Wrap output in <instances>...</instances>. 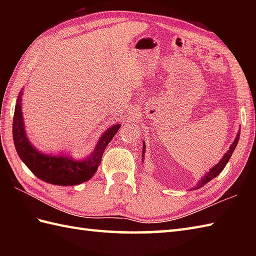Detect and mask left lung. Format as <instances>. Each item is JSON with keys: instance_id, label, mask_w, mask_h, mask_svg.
<instances>
[{"instance_id": "obj_1", "label": "left lung", "mask_w": 256, "mask_h": 256, "mask_svg": "<svg viewBox=\"0 0 256 256\" xmlns=\"http://www.w3.org/2000/svg\"><path fill=\"white\" fill-rule=\"evenodd\" d=\"M240 130H238V134H236V138H234V140H233V143L230 145V148H229V150H228V152L226 153L224 155V157H222V158L220 160V162H218V164L216 165H214V167L211 168V170L208 172H206L204 174V176L200 179V180L198 182V184H196V187H194V189H199V188H201L202 186H204V184H206V182H209L210 180H212V179L214 178H216V176L219 175V174L224 170V168L226 167V165L228 164V162H229V160H230V157L232 156V154H233V152H234V150H236V145H238V138H240ZM145 143H143V150H142V160H144V154H145Z\"/></svg>"}]
</instances>
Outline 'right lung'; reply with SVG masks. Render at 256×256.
<instances>
[{
    "mask_svg": "<svg viewBox=\"0 0 256 256\" xmlns=\"http://www.w3.org/2000/svg\"><path fill=\"white\" fill-rule=\"evenodd\" d=\"M22 96L23 90H20L18 96L13 118V140L20 158L37 178L48 184L74 186L89 180L98 170L103 152L118 131L121 124H114L106 128L98 140L94 150L84 160H74V157L64 154L47 155L38 150L27 138L22 112Z\"/></svg>",
    "mask_w": 256,
    "mask_h": 256,
    "instance_id": "1",
    "label": "right lung"
}]
</instances>
